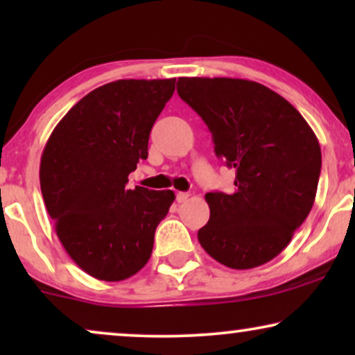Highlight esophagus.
<instances>
[{
  "label": "esophagus",
  "mask_w": 355,
  "mask_h": 355,
  "mask_svg": "<svg viewBox=\"0 0 355 355\" xmlns=\"http://www.w3.org/2000/svg\"><path fill=\"white\" fill-rule=\"evenodd\" d=\"M189 197H191V193H187V192H178V193H176V200H178V203L187 202Z\"/></svg>",
  "instance_id": "obj_1"
}]
</instances>
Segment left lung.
<instances>
[{"label":"left lung","instance_id":"obj_1","mask_svg":"<svg viewBox=\"0 0 355 355\" xmlns=\"http://www.w3.org/2000/svg\"><path fill=\"white\" fill-rule=\"evenodd\" d=\"M178 94L211 132L218 158L236 169L232 193L208 192L198 242L234 270L273 260L312 210L322 171L317 135L268 87L230 77H179Z\"/></svg>","mask_w":355,"mask_h":355}]
</instances>
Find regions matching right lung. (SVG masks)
Listing matches in <instances>:
<instances>
[{"label": "right lung", "instance_id": "obj_1", "mask_svg": "<svg viewBox=\"0 0 355 355\" xmlns=\"http://www.w3.org/2000/svg\"><path fill=\"white\" fill-rule=\"evenodd\" d=\"M176 79H123L92 90L67 111L48 139L40 187L62 247L101 281H123L147 263L173 191L128 189L148 157L155 121Z\"/></svg>", "mask_w": 355, "mask_h": 355}]
</instances>
